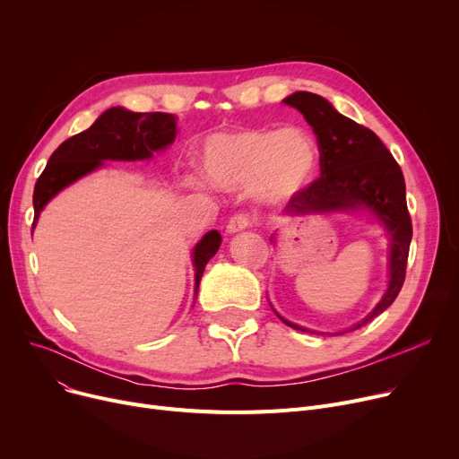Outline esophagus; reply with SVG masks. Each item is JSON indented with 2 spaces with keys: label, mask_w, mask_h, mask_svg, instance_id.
Listing matches in <instances>:
<instances>
[{
  "label": "esophagus",
  "mask_w": 459,
  "mask_h": 459,
  "mask_svg": "<svg viewBox=\"0 0 459 459\" xmlns=\"http://www.w3.org/2000/svg\"><path fill=\"white\" fill-rule=\"evenodd\" d=\"M249 223H251V217H249L247 213H236V215L230 217V221H229V225H227V232H229V234L239 232V230L247 229Z\"/></svg>",
  "instance_id": "obj_1"
}]
</instances>
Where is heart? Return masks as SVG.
Instances as JSON below:
<instances>
[{
	"mask_svg": "<svg viewBox=\"0 0 459 459\" xmlns=\"http://www.w3.org/2000/svg\"><path fill=\"white\" fill-rule=\"evenodd\" d=\"M320 144L303 128H234L206 137L201 169L213 186L251 195L266 206H282L315 182Z\"/></svg>",
	"mask_w": 459,
	"mask_h": 459,
	"instance_id": "b5f03b06",
	"label": "heart"
}]
</instances>
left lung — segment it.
Segmentation results:
<instances>
[{"instance_id": "left-lung-1", "label": "left lung", "mask_w": 459, "mask_h": 459, "mask_svg": "<svg viewBox=\"0 0 459 459\" xmlns=\"http://www.w3.org/2000/svg\"><path fill=\"white\" fill-rule=\"evenodd\" d=\"M282 102L296 108L305 117L307 123L312 126V132L316 134L322 154L320 178L312 182L299 197L288 203L284 213L303 217L308 213L367 208L377 217L391 236L389 288L370 315L348 329L353 331L367 325L379 316L385 308H389L405 281L413 225L407 212L402 169L372 130L341 115L324 96L298 91L286 96ZM279 318L298 331L312 333L284 320L282 316Z\"/></svg>"}]
</instances>
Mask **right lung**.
<instances>
[{"instance_id": "1", "label": "right lung", "mask_w": 459, "mask_h": 459, "mask_svg": "<svg viewBox=\"0 0 459 459\" xmlns=\"http://www.w3.org/2000/svg\"><path fill=\"white\" fill-rule=\"evenodd\" d=\"M177 137V120L171 113H134L125 108L104 111L96 123L82 134L63 141L46 163L33 191L35 220L57 193L99 169L104 160H149ZM221 246V234L210 230L193 251L195 266V296L208 260Z\"/></svg>"}]
</instances>
